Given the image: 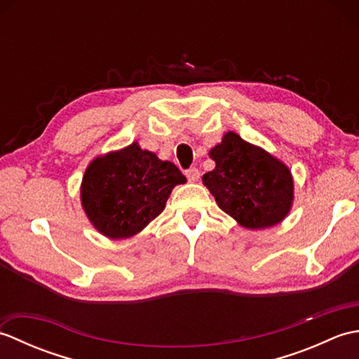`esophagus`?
Masks as SVG:
<instances>
[{
	"mask_svg": "<svg viewBox=\"0 0 359 359\" xmlns=\"http://www.w3.org/2000/svg\"><path fill=\"white\" fill-rule=\"evenodd\" d=\"M185 174L189 182H197L201 179V171L197 168H189V170L185 171Z\"/></svg>",
	"mask_w": 359,
	"mask_h": 359,
	"instance_id": "obj_1",
	"label": "esophagus"
}]
</instances>
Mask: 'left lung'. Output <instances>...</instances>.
Segmentation results:
<instances>
[{
	"label": "left lung",
	"mask_w": 359,
	"mask_h": 359,
	"mask_svg": "<svg viewBox=\"0 0 359 359\" xmlns=\"http://www.w3.org/2000/svg\"><path fill=\"white\" fill-rule=\"evenodd\" d=\"M210 157L216 168L203 174V185L228 216L250 230L285 219L293 203V177L287 165L233 131L210 151Z\"/></svg>",
	"instance_id": "left-lung-1"
}]
</instances>
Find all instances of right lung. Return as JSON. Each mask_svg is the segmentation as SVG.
Instances as JSON below:
<instances>
[{
	"label": "right lung",
	"mask_w": 359,
	"mask_h": 359,
	"mask_svg": "<svg viewBox=\"0 0 359 359\" xmlns=\"http://www.w3.org/2000/svg\"><path fill=\"white\" fill-rule=\"evenodd\" d=\"M185 182L174 163L134 142L89 163L81 182V207L106 238L126 239L156 219L172 188Z\"/></svg>",
	"instance_id": "obj_1"
}]
</instances>
